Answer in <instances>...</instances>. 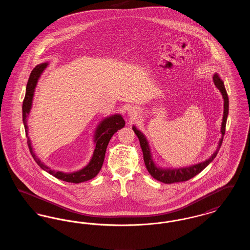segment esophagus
<instances>
[{
	"label": "esophagus",
	"instance_id": "esophagus-1",
	"mask_svg": "<svg viewBox=\"0 0 250 250\" xmlns=\"http://www.w3.org/2000/svg\"><path fill=\"white\" fill-rule=\"evenodd\" d=\"M129 115H130L132 118H135L136 116H138V111L136 109H134V108H131L130 110H129Z\"/></svg>",
	"mask_w": 250,
	"mask_h": 250
}]
</instances>
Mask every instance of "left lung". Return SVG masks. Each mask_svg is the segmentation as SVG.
I'll use <instances>...</instances> for the list:
<instances>
[{
    "label": "left lung",
    "instance_id": "left-lung-1",
    "mask_svg": "<svg viewBox=\"0 0 250 250\" xmlns=\"http://www.w3.org/2000/svg\"><path fill=\"white\" fill-rule=\"evenodd\" d=\"M214 85L217 87V89L220 91L221 95L223 96L224 99V112H223V120H222V125H221V134L222 137L219 141L218 146L216 151L214 152L212 156L205 160L204 162H201L196 165L192 166L186 167H179V168H161L155 166V162L153 161L152 155H151V150L149 147L148 142L145 138V136L140 130H138L135 126H133V130L135 134L138 136L139 141L141 143V147L143 150V159L144 163L147 170L149 173L153 176V178L155 180L162 182L164 184H173V183H179V182H186L189 179L193 178L197 174H199L202 170H203L206 167L208 166L213 160L214 157L217 155L220 146L223 142V137L225 135V129H226L227 118L229 114V97L227 94L226 89L224 86V83L220 80L219 76L217 74H214L213 77Z\"/></svg>",
    "mask_w": 250,
    "mask_h": 250
}]
</instances>
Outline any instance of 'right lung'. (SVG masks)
<instances>
[{
	"label": "right lung",
	"instance_id": "add662e5",
	"mask_svg": "<svg viewBox=\"0 0 250 250\" xmlns=\"http://www.w3.org/2000/svg\"><path fill=\"white\" fill-rule=\"evenodd\" d=\"M47 66H48V62H43L41 64L36 65L31 73L28 83L26 86V94H25L23 104H22V118H23L24 127H25L26 135H28V126H27L26 122H27V117L30 113V110L32 108L33 97H34L36 83L38 82V79L40 78V75L42 74V72L44 71V69ZM125 122L120 114H115V115L109 116L106 119L103 120L95 131V151H94L92 159L90 160L89 164L87 166L84 167L83 168H82L78 171L70 172V173L50 169L43 162H41V160H39V158L34 153L32 143H31L29 137H28L27 143H28L31 155L34 157L37 165L40 167L42 169L48 171V173L51 174L52 176L60 179V180H62L64 182L79 184L82 182L91 180L97 175V173L100 171L102 165H103L107 144L109 143L111 137L114 135L115 132L123 128L125 126Z\"/></svg>",
	"mask_w": 250,
	"mask_h": 250
}]
</instances>
